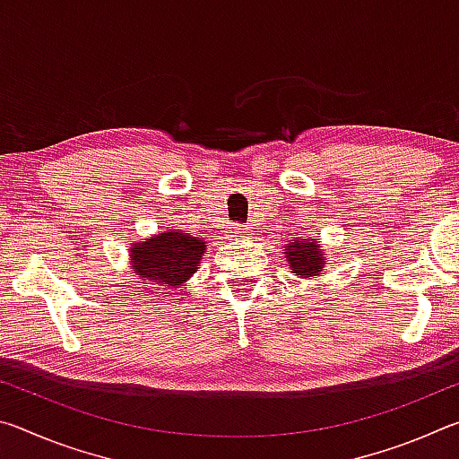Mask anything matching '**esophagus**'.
<instances>
[{"label": "esophagus", "instance_id": "34e87169", "mask_svg": "<svg viewBox=\"0 0 459 459\" xmlns=\"http://www.w3.org/2000/svg\"><path fill=\"white\" fill-rule=\"evenodd\" d=\"M230 238H238V237H247V229L240 227V224H232L230 227Z\"/></svg>", "mask_w": 459, "mask_h": 459}]
</instances>
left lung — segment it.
Segmentation results:
<instances>
[{"mask_svg":"<svg viewBox=\"0 0 459 459\" xmlns=\"http://www.w3.org/2000/svg\"><path fill=\"white\" fill-rule=\"evenodd\" d=\"M285 257L299 277H314L316 273H320L325 263L322 257V248L316 245V240L307 243L306 238L295 240L290 248H285Z\"/></svg>","mask_w":459,"mask_h":459,"instance_id":"1","label":"left lung"}]
</instances>
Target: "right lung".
<instances>
[{
    "label": "right lung",
    "instance_id": "add662e5",
    "mask_svg": "<svg viewBox=\"0 0 459 459\" xmlns=\"http://www.w3.org/2000/svg\"><path fill=\"white\" fill-rule=\"evenodd\" d=\"M206 245L192 232L166 230L150 240L135 243L131 263L137 275L150 277L155 283L176 287L184 283L200 265Z\"/></svg>",
    "mask_w": 459,
    "mask_h": 459
}]
</instances>
